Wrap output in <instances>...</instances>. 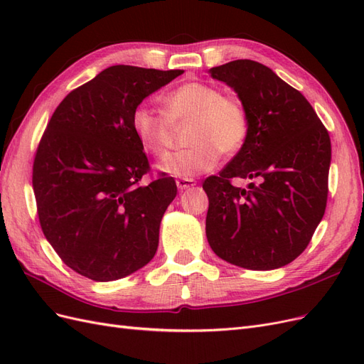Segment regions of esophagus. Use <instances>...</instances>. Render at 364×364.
Wrapping results in <instances>:
<instances>
[{
    "label": "esophagus",
    "instance_id": "1",
    "mask_svg": "<svg viewBox=\"0 0 364 364\" xmlns=\"http://www.w3.org/2000/svg\"><path fill=\"white\" fill-rule=\"evenodd\" d=\"M176 185H178V188L181 190V191H183V190H190V188H193V186L196 185V181L194 179H185V178H181V179H176Z\"/></svg>",
    "mask_w": 364,
    "mask_h": 364
}]
</instances>
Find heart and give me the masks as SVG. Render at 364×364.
Returning a JSON list of instances; mask_svg holds the SVG:
<instances>
[{"mask_svg":"<svg viewBox=\"0 0 364 364\" xmlns=\"http://www.w3.org/2000/svg\"><path fill=\"white\" fill-rule=\"evenodd\" d=\"M165 115L147 103H139L130 117L139 146L153 156H162L171 146L173 124L191 119L188 147L156 164V168L176 178H193L213 170L222 156L234 155L246 142L249 119L243 105L222 95L218 87L203 82H186L164 97Z\"/></svg>","mask_w":364,"mask_h":364,"instance_id":"obj_1","label":"heart"}]
</instances>
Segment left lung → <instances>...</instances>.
Segmentation results:
<instances>
[{"mask_svg":"<svg viewBox=\"0 0 364 364\" xmlns=\"http://www.w3.org/2000/svg\"><path fill=\"white\" fill-rule=\"evenodd\" d=\"M237 92L249 119L246 142L203 190L206 238L217 257L249 270L296 259L325 214L331 141L306 98L266 65L240 59L209 70ZM250 178L248 188L230 183Z\"/></svg>","mask_w":364,"mask_h":364,"instance_id":"1","label":"left lung"}]
</instances>
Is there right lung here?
<instances>
[{"label":"right lung","instance_id":"right-lung-1","mask_svg":"<svg viewBox=\"0 0 364 364\" xmlns=\"http://www.w3.org/2000/svg\"><path fill=\"white\" fill-rule=\"evenodd\" d=\"M182 70L114 65L71 91L54 111L33 164L42 232L82 277L115 281L155 257L159 226L178 186L150 167L130 117Z\"/></svg>","mask_w":364,"mask_h":364}]
</instances>
